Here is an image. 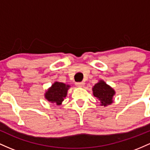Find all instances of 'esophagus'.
Listing matches in <instances>:
<instances>
[{
  "instance_id": "esophagus-1",
  "label": "esophagus",
  "mask_w": 150,
  "mask_h": 150,
  "mask_svg": "<svg viewBox=\"0 0 150 150\" xmlns=\"http://www.w3.org/2000/svg\"><path fill=\"white\" fill-rule=\"evenodd\" d=\"M84 85H85V83H84V82H78V83H76V86L77 87H79V88L83 87Z\"/></svg>"
}]
</instances>
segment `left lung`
Listing matches in <instances>:
<instances>
[{
    "label": "left lung",
    "instance_id": "8db88e82",
    "mask_svg": "<svg viewBox=\"0 0 150 150\" xmlns=\"http://www.w3.org/2000/svg\"><path fill=\"white\" fill-rule=\"evenodd\" d=\"M93 95L100 100V105L107 106L113 102V96L115 91L110 86L107 84L103 80H99L92 88Z\"/></svg>",
    "mask_w": 150,
    "mask_h": 150
}]
</instances>
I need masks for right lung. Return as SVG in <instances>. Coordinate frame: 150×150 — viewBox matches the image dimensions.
Instances as JSON below:
<instances>
[{
  "label": "right lung",
  "instance_id": "1",
  "mask_svg": "<svg viewBox=\"0 0 150 150\" xmlns=\"http://www.w3.org/2000/svg\"><path fill=\"white\" fill-rule=\"evenodd\" d=\"M70 85L62 82L55 81L45 93V99L54 105H59L67 97Z\"/></svg>",
  "mask_w": 150,
  "mask_h": 150
}]
</instances>
